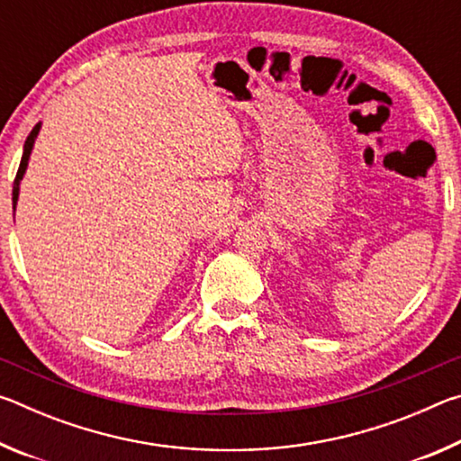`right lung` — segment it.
<instances>
[{"instance_id":"right-lung-1","label":"right lung","mask_w":461,"mask_h":461,"mask_svg":"<svg viewBox=\"0 0 461 461\" xmlns=\"http://www.w3.org/2000/svg\"><path fill=\"white\" fill-rule=\"evenodd\" d=\"M38 130H41V123H36L34 130L30 131V136L26 138V144H24V154H22V162H20V168L18 173H15V178H14V193H12V201H14V209H15V203H18V193H20V181L22 176H24L26 173V167H28V156H30V150H32V144H34V138L38 134Z\"/></svg>"}]
</instances>
